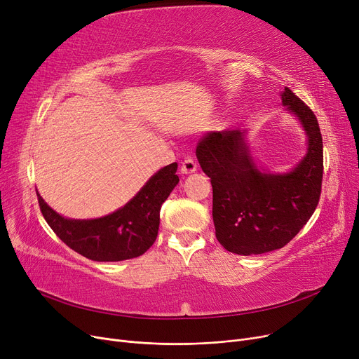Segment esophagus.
Masks as SVG:
<instances>
[{
    "instance_id": "1",
    "label": "esophagus",
    "mask_w": 359,
    "mask_h": 359,
    "mask_svg": "<svg viewBox=\"0 0 359 359\" xmlns=\"http://www.w3.org/2000/svg\"><path fill=\"white\" fill-rule=\"evenodd\" d=\"M196 168H198V164H196V161H195L192 157H187V158H184V161L182 163V167H180V170H182V173H183V175H191V173H195V172H196Z\"/></svg>"
}]
</instances>
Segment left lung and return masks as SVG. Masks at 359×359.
Returning <instances> with one entry per match:
<instances>
[{"label":"left lung","mask_w":359,"mask_h":359,"mask_svg":"<svg viewBox=\"0 0 359 359\" xmlns=\"http://www.w3.org/2000/svg\"><path fill=\"white\" fill-rule=\"evenodd\" d=\"M282 104L309 135L307 154L291 173H260L238 129L208 132L198 142V161L212 184L215 236L231 253L250 256L284 248L318 205L323 140L317 118L288 87L282 93Z\"/></svg>","instance_id":"8db88e82"}]
</instances>
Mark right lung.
I'll return each mask as SVG.
<instances>
[{
  "label": "right lung",
  "instance_id": "obj_1",
  "mask_svg": "<svg viewBox=\"0 0 359 359\" xmlns=\"http://www.w3.org/2000/svg\"><path fill=\"white\" fill-rule=\"evenodd\" d=\"M177 163L163 167L123 208L97 219H68L37 194L42 215L68 248L97 262H119L144 255L157 238L160 210L179 183Z\"/></svg>",
  "mask_w": 359,
  "mask_h": 359
}]
</instances>
